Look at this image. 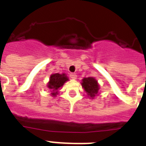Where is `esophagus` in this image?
Returning a JSON list of instances; mask_svg holds the SVG:
<instances>
[{"label": "esophagus", "mask_w": 146, "mask_h": 146, "mask_svg": "<svg viewBox=\"0 0 146 146\" xmlns=\"http://www.w3.org/2000/svg\"><path fill=\"white\" fill-rule=\"evenodd\" d=\"M70 77L71 78V79H73V80H76V77H77V76H76V74L74 73H70Z\"/></svg>", "instance_id": "esophagus-1"}]
</instances>
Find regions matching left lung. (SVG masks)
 <instances>
[{
    "label": "left lung",
    "instance_id": "left-lung-1",
    "mask_svg": "<svg viewBox=\"0 0 146 146\" xmlns=\"http://www.w3.org/2000/svg\"><path fill=\"white\" fill-rule=\"evenodd\" d=\"M82 86L88 96L92 98L95 97L99 90V86L98 84V82L93 77L84 78L82 80Z\"/></svg>",
    "mask_w": 146,
    "mask_h": 146
}]
</instances>
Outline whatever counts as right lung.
Here are the masks:
<instances>
[{
  "label": "right lung",
  "mask_w": 146,
  "mask_h": 146,
  "mask_svg": "<svg viewBox=\"0 0 146 146\" xmlns=\"http://www.w3.org/2000/svg\"><path fill=\"white\" fill-rule=\"evenodd\" d=\"M68 80V78L65 76L64 73L59 74V73H54L50 76V81H49L48 87L52 92L53 96H55L57 94V90L59 89L60 87H61L64 84V82Z\"/></svg>",
  "instance_id": "right-lung-1"
}]
</instances>
